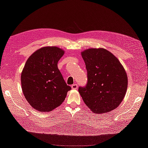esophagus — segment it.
<instances>
[{
    "label": "esophagus",
    "mask_w": 148,
    "mask_h": 148,
    "mask_svg": "<svg viewBox=\"0 0 148 148\" xmlns=\"http://www.w3.org/2000/svg\"><path fill=\"white\" fill-rule=\"evenodd\" d=\"M71 88H72V89H73V90H76L77 88H78V85H77L76 84H74L72 85Z\"/></svg>",
    "instance_id": "34e87169"
}]
</instances>
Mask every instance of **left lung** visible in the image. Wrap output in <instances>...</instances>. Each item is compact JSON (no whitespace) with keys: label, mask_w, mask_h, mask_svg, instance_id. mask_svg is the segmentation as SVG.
Returning <instances> with one entry per match:
<instances>
[{"label":"left lung","mask_w":148,"mask_h":148,"mask_svg":"<svg viewBox=\"0 0 148 148\" xmlns=\"http://www.w3.org/2000/svg\"><path fill=\"white\" fill-rule=\"evenodd\" d=\"M81 54L88 74L86 86L78 88L84 102L96 114L116 109L127 91V76L124 68L104 48H88Z\"/></svg>","instance_id":"left-lung-1"}]
</instances>
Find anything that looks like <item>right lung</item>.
<instances>
[{
  "label": "right lung",
  "mask_w": 148,
  "mask_h": 148,
  "mask_svg": "<svg viewBox=\"0 0 148 148\" xmlns=\"http://www.w3.org/2000/svg\"><path fill=\"white\" fill-rule=\"evenodd\" d=\"M64 51L57 46H45L31 54L21 73L24 96L33 108L48 112L64 101L71 87L58 68Z\"/></svg>",
  "instance_id": "add662e5"
}]
</instances>
